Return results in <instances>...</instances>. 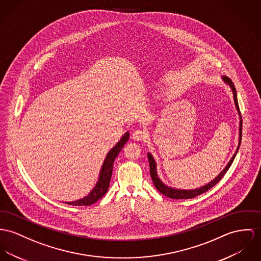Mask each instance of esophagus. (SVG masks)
Instances as JSON below:
<instances>
[{
  "label": "esophagus",
  "mask_w": 261,
  "mask_h": 261,
  "mask_svg": "<svg viewBox=\"0 0 261 261\" xmlns=\"http://www.w3.org/2000/svg\"><path fill=\"white\" fill-rule=\"evenodd\" d=\"M145 136H146V132L144 130H141V129L135 130L132 134V138L136 141L143 140L145 138Z\"/></svg>",
  "instance_id": "obj_1"
}]
</instances>
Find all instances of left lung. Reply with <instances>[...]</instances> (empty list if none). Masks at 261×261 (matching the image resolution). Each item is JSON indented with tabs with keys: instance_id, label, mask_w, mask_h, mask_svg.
Here are the masks:
<instances>
[{
	"instance_id": "obj_1",
	"label": "left lung",
	"mask_w": 261,
	"mask_h": 261,
	"mask_svg": "<svg viewBox=\"0 0 261 261\" xmlns=\"http://www.w3.org/2000/svg\"><path fill=\"white\" fill-rule=\"evenodd\" d=\"M223 81H225L227 84H229V86L231 87V90L233 92V97H234V103H236V107L239 111V114H240V117H241V123H240V143H239V146H238V149L234 153V155L232 156V158L229 161V163L226 165V167L222 170V172H221V174L215 179V180H212L211 182H208L207 185L201 187L199 189H196V190H176V189H173V188H170L166 185H164L162 182V180L159 179L158 175H157V170H156V163L154 158L152 157V155L149 153L148 154V159H149V166H150V175H151V178L152 180L154 182V186L156 187V189L160 192L161 194H163L164 196L170 198V199H175V200H184V199H193L197 196H200L201 194L205 193L206 191H208L210 189H212L214 186H216L220 180L222 179V177L225 175V173L227 172V170L229 169V167L231 166L232 162L234 160L236 156H237V153L240 149V146H241V135H242V120H241V111H240V106H239V102H238V98H237V90H236V87L233 85V82L231 81L230 79H228L227 76H223L222 79Z\"/></svg>"
}]
</instances>
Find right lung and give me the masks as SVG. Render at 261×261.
I'll return each instance as SVG.
<instances>
[{
  "label": "right lung",
  "instance_id": "obj_1",
  "mask_svg": "<svg viewBox=\"0 0 261 261\" xmlns=\"http://www.w3.org/2000/svg\"><path fill=\"white\" fill-rule=\"evenodd\" d=\"M129 139V132H126L120 141L113 147L107 154L105 160L103 162L102 168H101L100 175L98 181L96 182V186L93 188V190L86 196L85 198L79 200V201H70L66 202L67 204L72 205H90L94 203L95 201L100 200L101 198L106 194L109 188V184L112 176V170H113V164L116 157L118 156L119 152L122 150L124 144Z\"/></svg>",
  "mask_w": 261,
  "mask_h": 261
}]
</instances>
